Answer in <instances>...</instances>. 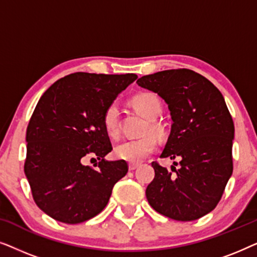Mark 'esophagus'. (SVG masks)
<instances>
[{
    "mask_svg": "<svg viewBox=\"0 0 257 257\" xmlns=\"http://www.w3.org/2000/svg\"><path fill=\"white\" fill-rule=\"evenodd\" d=\"M139 167V164H130L128 165V170L130 171H135L136 168Z\"/></svg>",
    "mask_w": 257,
    "mask_h": 257,
    "instance_id": "34e87169",
    "label": "esophagus"
}]
</instances>
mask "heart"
<instances>
[{"instance_id":"b5f03b06","label":"heart","mask_w":257,"mask_h":257,"mask_svg":"<svg viewBox=\"0 0 257 257\" xmlns=\"http://www.w3.org/2000/svg\"><path fill=\"white\" fill-rule=\"evenodd\" d=\"M131 103L133 107L147 119L157 118L160 114L161 108H163L160 98L154 92H142L136 94L132 98ZM101 124H103L105 133L110 138H118L119 110L117 104L111 103L105 107L103 115H101ZM150 130L157 133L163 131L161 126L154 121L150 122ZM157 139L153 136L146 135L142 138L128 139L120 143L114 149V156L120 160L136 164L152 154L157 150Z\"/></svg>"}]
</instances>
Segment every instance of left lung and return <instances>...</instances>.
<instances>
[{
  "label": "left lung",
  "mask_w": 257,
  "mask_h": 257,
  "mask_svg": "<svg viewBox=\"0 0 257 257\" xmlns=\"http://www.w3.org/2000/svg\"><path fill=\"white\" fill-rule=\"evenodd\" d=\"M137 83L168 104L173 125L161 158H180V167L174 161L171 171L153 161L147 201L170 219H200L215 208L233 173L234 121L222 93L189 69L165 70Z\"/></svg>",
  "instance_id": "obj_1"
}]
</instances>
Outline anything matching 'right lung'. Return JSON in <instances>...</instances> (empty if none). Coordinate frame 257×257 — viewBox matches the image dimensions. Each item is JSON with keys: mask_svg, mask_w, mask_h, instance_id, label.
Listing matches in <instances>:
<instances>
[{"mask_svg": "<svg viewBox=\"0 0 257 257\" xmlns=\"http://www.w3.org/2000/svg\"><path fill=\"white\" fill-rule=\"evenodd\" d=\"M137 78L135 73H71L38 100L27 127L24 173L34 201L52 219L69 224L92 219L127 173L125 160L104 159L112 145L101 115ZM87 155L100 160L97 170L82 165Z\"/></svg>", "mask_w": 257, "mask_h": 257, "instance_id": "obj_1", "label": "right lung"}]
</instances>
